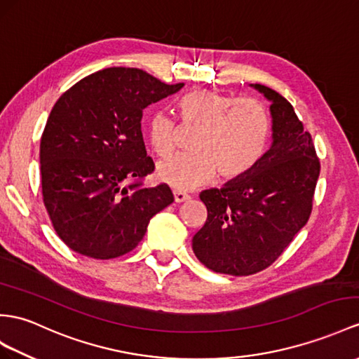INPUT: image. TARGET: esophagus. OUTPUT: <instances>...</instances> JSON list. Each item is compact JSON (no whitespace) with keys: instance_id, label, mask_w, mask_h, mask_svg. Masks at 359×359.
I'll return each mask as SVG.
<instances>
[{"instance_id":"34e87169","label":"esophagus","mask_w":359,"mask_h":359,"mask_svg":"<svg viewBox=\"0 0 359 359\" xmlns=\"http://www.w3.org/2000/svg\"><path fill=\"white\" fill-rule=\"evenodd\" d=\"M173 198H175V203H184V201L190 199V195L184 194V191L181 190H173Z\"/></svg>"}]
</instances>
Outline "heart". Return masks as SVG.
Instances as JSON below:
<instances>
[{
	"label": "heart",
	"mask_w": 359,
	"mask_h": 359,
	"mask_svg": "<svg viewBox=\"0 0 359 359\" xmlns=\"http://www.w3.org/2000/svg\"><path fill=\"white\" fill-rule=\"evenodd\" d=\"M186 125L199 126L191 140L194 152L178 154L156 168V177L178 190L205 184L215 175L239 178L255 169L265 155L271 138V117L264 103L239 100L215 91H191L180 100ZM175 123L169 114L155 112L147 137L156 155L168 156L175 149Z\"/></svg>",
	"instance_id": "b5f03b06"
}]
</instances>
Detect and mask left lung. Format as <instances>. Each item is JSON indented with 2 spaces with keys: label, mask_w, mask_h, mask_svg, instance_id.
Here are the masks:
<instances>
[{
  "label": "left lung",
  "mask_w": 359,
  "mask_h": 359,
  "mask_svg": "<svg viewBox=\"0 0 359 359\" xmlns=\"http://www.w3.org/2000/svg\"><path fill=\"white\" fill-rule=\"evenodd\" d=\"M273 143L255 169L222 189L201 191L207 221L191 241L195 256L215 273L250 276L278 259L308 222L320 160L292 104L265 85Z\"/></svg>",
  "instance_id": "1"
}]
</instances>
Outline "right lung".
Masks as SVG:
<instances>
[{
  "instance_id": "obj_1",
  "label": "right lung",
  "mask_w": 359,
  "mask_h": 359,
  "mask_svg": "<svg viewBox=\"0 0 359 359\" xmlns=\"http://www.w3.org/2000/svg\"><path fill=\"white\" fill-rule=\"evenodd\" d=\"M182 86L112 67L83 77L55 103L41 137V184L67 247L93 259L123 256L143 239L152 216L173 203L169 186H143L155 164L142 117Z\"/></svg>"
}]
</instances>
